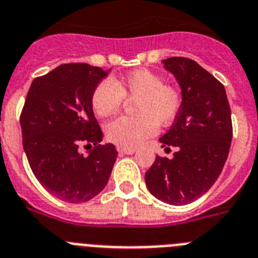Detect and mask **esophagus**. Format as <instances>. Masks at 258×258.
I'll return each mask as SVG.
<instances>
[{
	"mask_svg": "<svg viewBox=\"0 0 258 258\" xmlns=\"http://www.w3.org/2000/svg\"><path fill=\"white\" fill-rule=\"evenodd\" d=\"M118 152L120 154H134L136 152V149H132V148H120L118 147Z\"/></svg>",
	"mask_w": 258,
	"mask_h": 258,
	"instance_id": "34e87169",
	"label": "esophagus"
}]
</instances>
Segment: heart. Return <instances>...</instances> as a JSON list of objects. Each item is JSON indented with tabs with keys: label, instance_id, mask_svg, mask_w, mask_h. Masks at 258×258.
<instances>
[{
	"label": "heart",
	"instance_id": "obj_1",
	"mask_svg": "<svg viewBox=\"0 0 258 258\" xmlns=\"http://www.w3.org/2000/svg\"><path fill=\"white\" fill-rule=\"evenodd\" d=\"M124 98L135 100L136 116H119L105 126L107 140L120 148H135L153 136L157 126L175 119L183 97L176 87L165 84L163 78L147 69H139L120 79L104 80L93 89L91 104L98 116L115 114Z\"/></svg>",
	"mask_w": 258,
	"mask_h": 258
}]
</instances>
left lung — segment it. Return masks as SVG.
Here are the masks:
<instances>
[{
  "label": "left lung",
  "mask_w": 258,
  "mask_h": 258,
  "mask_svg": "<svg viewBox=\"0 0 258 258\" xmlns=\"http://www.w3.org/2000/svg\"><path fill=\"white\" fill-rule=\"evenodd\" d=\"M162 63L175 76L183 102L160 142L178 151L171 160L156 157L145 184L158 200L185 205L209 191L222 172L232 139L231 110L222 83L197 62L171 57Z\"/></svg>",
  "instance_id": "1"
}]
</instances>
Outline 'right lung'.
Wrapping results in <instances>:
<instances>
[{"label":"right lung","instance_id":"add662e5","mask_svg":"<svg viewBox=\"0 0 258 258\" xmlns=\"http://www.w3.org/2000/svg\"><path fill=\"white\" fill-rule=\"evenodd\" d=\"M109 71L88 63H64L33 79L21 114L23 148L36 179L67 203H86L106 185L115 163L113 144L92 109L93 89ZM82 145L95 148L83 155Z\"/></svg>","mask_w":258,"mask_h":258}]
</instances>
